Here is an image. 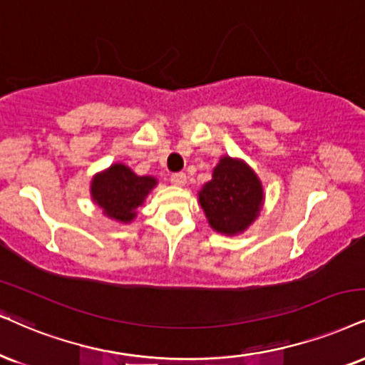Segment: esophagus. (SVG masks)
<instances>
[{
  "label": "esophagus",
  "instance_id": "obj_1",
  "mask_svg": "<svg viewBox=\"0 0 365 365\" xmlns=\"http://www.w3.org/2000/svg\"><path fill=\"white\" fill-rule=\"evenodd\" d=\"M170 182H173L174 186H184V184H186V174L174 173L173 175H170Z\"/></svg>",
  "mask_w": 365,
  "mask_h": 365
}]
</instances>
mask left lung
<instances>
[{
    "label": "left lung",
    "mask_w": 365,
    "mask_h": 365,
    "mask_svg": "<svg viewBox=\"0 0 365 365\" xmlns=\"http://www.w3.org/2000/svg\"><path fill=\"white\" fill-rule=\"evenodd\" d=\"M264 186L245 160L223 155L215 165L211 181L197 192L201 210L217 233H244L259 218L264 206Z\"/></svg>",
    "instance_id": "8db88e82"
}]
</instances>
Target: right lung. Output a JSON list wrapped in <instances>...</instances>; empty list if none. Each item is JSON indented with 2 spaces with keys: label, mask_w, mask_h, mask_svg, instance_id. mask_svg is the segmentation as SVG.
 <instances>
[{
  "label": "right lung",
  "mask_w": 365,
  "mask_h": 365,
  "mask_svg": "<svg viewBox=\"0 0 365 365\" xmlns=\"http://www.w3.org/2000/svg\"><path fill=\"white\" fill-rule=\"evenodd\" d=\"M157 186L154 175H138L128 165L115 162L96 173L91 179V200L103 210V215L118 223H132L137 208Z\"/></svg>",
  "instance_id": "obj_1"
}]
</instances>
